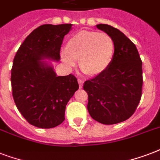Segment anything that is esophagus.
Wrapping results in <instances>:
<instances>
[{
  "label": "esophagus",
  "instance_id": "obj_1",
  "mask_svg": "<svg viewBox=\"0 0 160 160\" xmlns=\"http://www.w3.org/2000/svg\"><path fill=\"white\" fill-rule=\"evenodd\" d=\"M78 83H79V87H80V89H81V88L83 87V80H78Z\"/></svg>",
  "mask_w": 160,
  "mask_h": 160
}]
</instances>
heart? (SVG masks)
Returning a JSON list of instances; mask_svg holds the SVG:
<instances>
[{"label":"heart","mask_w":160,"mask_h":160,"mask_svg":"<svg viewBox=\"0 0 160 160\" xmlns=\"http://www.w3.org/2000/svg\"><path fill=\"white\" fill-rule=\"evenodd\" d=\"M115 51L114 40L106 33L83 30L69 39L61 59L69 68L79 60L81 72L90 77L101 75L110 65Z\"/></svg>","instance_id":"heart-1"}]
</instances>
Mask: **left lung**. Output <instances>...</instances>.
<instances>
[{
    "label": "left lung",
    "instance_id": "1",
    "mask_svg": "<svg viewBox=\"0 0 160 160\" xmlns=\"http://www.w3.org/2000/svg\"><path fill=\"white\" fill-rule=\"evenodd\" d=\"M97 28L111 36L115 51L105 72L84 83L88 94L90 116L104 124H114L133 115L142 95V60L136 46L113 26L100 24Z\"/></svg>",
    "mask_w": 160,
    "mask_h": 160
}]
</instances>
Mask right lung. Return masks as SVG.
Masks as SVG:
<instances>
[{
  "label": "right lung",
  "instance_id": "add662e5",
  "mask_svg": "<svg viewBox=\"0 0 160 160\" xmlns=\"http://www.w3.org/2000/svg\"><path fill=\"white\" fill-rule=\"evenodd\" d=\"M72 24H46L35 29L16 52L11 68L14 101L28 123L51 129L65 120V106L79 89L72 74L57 76L44 59L60 60L63 39Z\"/></svg>",
  "mask_w": 160,
  "mask_h": 160
}]
</instances>
